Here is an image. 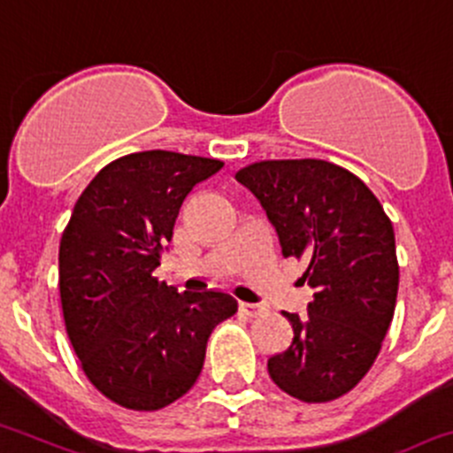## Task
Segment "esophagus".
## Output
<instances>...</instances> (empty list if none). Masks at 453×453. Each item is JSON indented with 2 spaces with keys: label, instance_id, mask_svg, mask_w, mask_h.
Here are the masks:
<instances>
[{
  "label": "esophagus",
  "instance_id": "obj_1",
  "mask_svg": "<svg viewBox=\"0 0 453 453\" xmlns=\"http://www.w3.org/2000/svg\"><path fill=\"white\" fill-rule=\"evenodd\" d=\"M263 310L265 308H263V305H258V303H247V301L240 303V312H244L247 317H258Z\"/></svg>",
  "mask_w": 453,
  "mask_h": 453
}]
</instances>
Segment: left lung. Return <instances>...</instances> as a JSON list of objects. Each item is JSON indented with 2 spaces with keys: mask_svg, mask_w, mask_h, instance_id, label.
<instances>
[{
  "mask_svg": "<svg viewBox=\"0 0 453 453\" xmlns=\"http://www.w3.org/2000/svg\"><path fill=\"white\" fill-rule=\"evenodd\" d=\"M267 211L285 258L305 260L308 314L267 359L280 391L308 404L346 395L381 350L395 312L400 265L380 199L350 170L323 159L256 161L235 173Z\"/></svg>",
  "mask_w": 453,
  "mask_h": 453,
  "instance_id": "1",
  "label": "left lung"
}]
</instances>
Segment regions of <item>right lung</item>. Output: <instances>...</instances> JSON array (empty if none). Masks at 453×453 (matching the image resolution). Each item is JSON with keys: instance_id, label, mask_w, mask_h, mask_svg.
<instances>
[{"instance_id": "add662e5", "label": "right lung", "mask_w": 453, "mask_h": 453, "mask_svg": "<svg viewBox=\"0 0 453 453\" xmlns=\"http://www.w3.org/2000/svg\"><path fill=\"white\" fill-rule=\"evenodd\" d=\"M219 159L168 150L119 157L78 197L60 238V303L87 380L116 404L159 411L193 388L206 342L238 301L177 292L155 276L184 199Z\"/></svg>"}]
</instances>
